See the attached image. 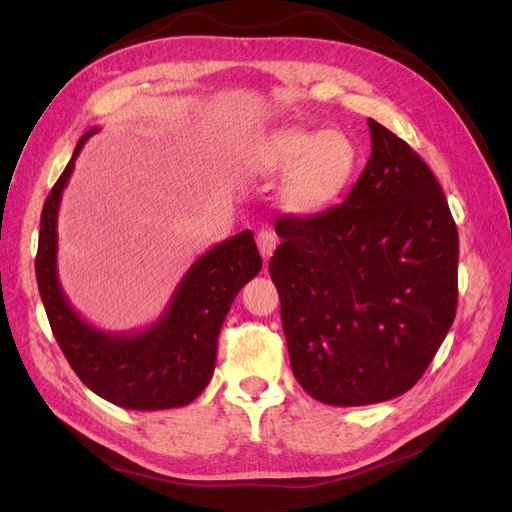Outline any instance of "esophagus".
I'll return each instance as SVG.
<instances>
[{"instance_id": "1", "label": "esophagus", "mask_w": 512, "mask_h": 512, "mask_svg": "<svg viewBox=\"0 0 512 512\" xmlns=\"http://www.w3.org/2000/svg\"><path fill=\"white\" fill-rule=\"evenodd\" d=\"M256 243H258V250L262 260H269L273 256V250L277 247V237L271 228H260L258 235H256Z\"/></svg>"}]
</instances>
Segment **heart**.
I'll list each match as a JSON object with an SVG mask.
<instances>
[{
  "mask_svg": "<svg viewBox=\"0 0 512 512\" xmlns=\"http://www.w3.org/2000/svg\"><path fill=\"white\" fill-rule=\"evenodd\" d=\"M247 166L262 177L288 173L282 205L292 213L314 215L344 194L359 166V149L337 130H277L256 145Z\"/></svg>",
  "mask_w": 512,
  "mask_h": 512,
  "instance_id": "b5f03b06",
  "label": "heart"
}]
</instances>
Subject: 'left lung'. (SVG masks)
Listing matches in <instances>:
<instances>
[{
	"mask_svg": "<svg viewBox=\"0 0 512 512\" xmlns=\"http://www.w3.org/2000/svg\"><path fill=\"white\" fill-rule=\"evenodd\" d=\"M371 156L342 205L280 215L269 260L292 374L329 406H367L421 380L457 312L459 237L421 156L367 119Z\"/></svg>",
	"mask_w": 512,
	"mask_h": 512,
	"instance_id": "8db88e82",
	"label": "left lung"
}]
</instances>
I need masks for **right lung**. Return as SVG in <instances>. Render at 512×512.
<instances>
[{
    "mask_svg": "<svg viewBox=\"0 0 512 512\" xmlns=\"http://www.w3.org/2000/svg\"><path fill=\"white\" fill-rule=\"evenodd\" d=\"M94 134L89 130L76 143L42 207L36 254L40 297L61 352L96 395L128 410L179 408L209 384L222 322L237 292L260 271L262 258L252 230H243L194 262L149 329L113 335L91 327L70 307L57 280V211L74 160Z\"/></svg>",
    "mask_w": 512,
    "mask_h": 512,
    "instance_id": "obj_1",
    "label": "right lung"
}]
</instances>
